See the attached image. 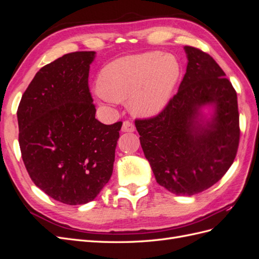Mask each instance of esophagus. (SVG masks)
<instances>
[{"mask_svg": "<svg viewBox=\"0 0 259 259\" xmlns=\"http://www.w3.org/2000/svg\"><path fill=\"white\" fill-rule=\"evenodd\" d=\"M122 133H132L135 131V126L134 124L130 121H124L122 124V128H121Z\"/></svg>", "mask_w": 259, "mask_h": 259, "instance_id": "34e87169", "label": "esophagus"}]
</instances>
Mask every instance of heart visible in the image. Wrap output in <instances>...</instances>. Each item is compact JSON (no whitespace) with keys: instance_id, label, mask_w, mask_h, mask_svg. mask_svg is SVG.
<instances>
[{"instance_id":"b5f03b06","label":"heart","mask_w":259,"mask_h":259,"mask_svg":"<svg viewBox=\"0 0 259 259\" xmlns=\"http://www.w3.org/2000/svg\"><path fill=\"white\" fill-rule=\"evenodd\" d=\"M179 77L176 60L151 52L109 62L99 73L98 97L114 103L128 100L131 111L152 117L168 105Z\"/></svg>"}]
</instances>
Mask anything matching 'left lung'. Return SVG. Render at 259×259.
<instances>
[{"instance_id": "left-lung-1", "label": "left lung", "mask_w": 259, "mask_h": 259, "mask_svg": "<svg viewBox=\"0 0 259 259\" xmlns=\"http://www.w3.org/2000/svg\"><path fill=\"white\" fill-rule=\"evenodd\" d=\"M184 50L188 62L178 93L159 115L135 126L158 184L193 195L216 184L233 163L239 111L237 93L213 57L191 46Z\"/></svg>"}]
</instances>
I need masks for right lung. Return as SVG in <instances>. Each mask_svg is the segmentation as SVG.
Here are the masks:
<instances>
[{"instance_id": "add662e5", "label": "right lung", "mask_w": 259, "mask_h": 259, "mask_svg": "<svg viewBox=\"0 0 259 259\" xmlns=\"http://www.w3.org/2000/svg\"><path fill=\"white\" fill-rule=\"evenodd\" d=\"M95 52L70 53L40 69L17 110L21 156L34 185L69 205L95 199L113 170L122 122L95 119L89 89Z\"/></svg>"}]
</instances>
